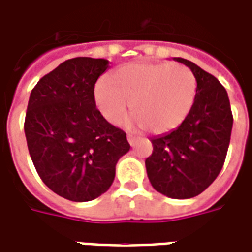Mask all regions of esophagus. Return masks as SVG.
Here are the masks:
<instances>
[{
	"label": "esophagus",
	"mask_w": 252,
	"mask_h": 252,
	"mask_svg": "<svg viewBox=\"0 0 252 252\" xmlns=\"http://www.w3.org/2000/svg\"><path fill=\"white\" fill-rule=\"evenodd\" d=\"M135 137H134L133 134H127V141H128V144L131 145V146H134V144H135Z\"/></svg>",
	"instance_id": "34e87169"
}]
</instances>
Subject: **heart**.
<instances>
[{
    "mask_svg": "<svg viewBox=\"0 0 252 252\" xmlns=\"http://www.w3.org/2000/svg\"><path fill=\"white\" fill-rule=\"evenodd\" d=\"M197 82L185 65L131 63L118 68L110 83L99 80L95 102L110 124L121 125L131 107L137 122L150 133H168L183 124L196 98Z\"/></svg>",
    "mask_w": 252,
    "mask_h": 252,
    "instance_id": "1",
    "label": "heart"
}]
</instances>
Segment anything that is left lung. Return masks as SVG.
<instances>
[{
  "instance_id": "left-lung-1",
  "label": "left lung",
  "mask_w": 252,
  "mask_h": 252,
  "mask_svg": "<svg viewBox=\"0 0 252 252\" xmlns=\"http://www.w3.org/2000/svg\"><path fill=\"white\" fill-rule=\"evenodd\" d=\"M193 72L197 90L188 117L170 133L152 138L145 165L153 188L172 199L197 196L219 176L228 150L232 111L228 94L214 75L187 59L174 58Z\"/></svg>"
}]
</instances>
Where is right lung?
<instances>
[{
    "mask_svg": "<svg viewBox=\"0 0 252 252\" xmlns=\"http://www.w3.org/2000/svg\"><path fill=\"white\" fill-rule=\"evenodd\" d=\"M108 60L73 58L40 79L31 93L25 137L40 179L64 199L83 203L107 192L126 133L103 118L94 96Z\"/></svg>",
    "mask_w": 252,
    "mask_h": 252,
    "instance_id": "obj_1",
    "label": "right lung"
}]
</instances>
